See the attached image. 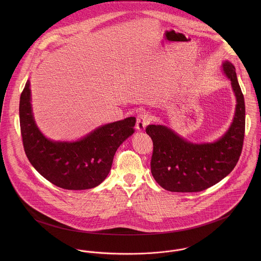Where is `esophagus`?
Masks as SVG:
<instances>
[{
  "label": "esophagus",
  "mask_w": 261,
  "mask_h": 261,
  "mask_svg": "<svg viewBox=\"0 0 261 261\" xmlns=\"http://www.w3.org/2000/svg\"><path fill=\"white\" fill-rule=\"evenodd\" d=\"M149 122H150V117H149V113L146 112H140L137 117L136 128L140 132H142L147 127V125L149 124Z\"/></svg>",
  "instance_id": "1"
}]
</instances>
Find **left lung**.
<instances>
[{
    "instance_id": "obj_1",
    "label": "left lung",
    "mask_w": 261,
    "mask_h": 261,
    "mask_svg": "<svg viewBox=\"0 0 261 261\" xmlns=\"http://www.w3.org/2000/svg\"><path fill=\"white\" fill-rule=\"evenodd\" d=\"M236 96L233 121L214 143L193 144L166 125L146 128L152 141L150 171L155 182L167 191L192 193L206 190L229 175L242 151L245 132V103L234 65L222 64Z\"/></svg>"
}]
</instances>
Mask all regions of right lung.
I'll return each instance as SVG.
<instances>
[{
	"instance_id": "right-lung-1",
	"label": "right lung",
	"mask_w": 261,
	"mask_h": 261,
	"mask_svg": "<svg viewBox=\"0 0 261 261\" xmlns=\"http://www.w3.org/2000/svg\"><path fill=\"white\" fill-rule=\"evenodd\" d=\"M19 113L29 162L46 180L66 190H86L102 183L116 149L135 133L136 117L130 116L101 125L76 142L51 141L35 122L29 80L21 93Z\"/></svg>"
}]
</instances>
